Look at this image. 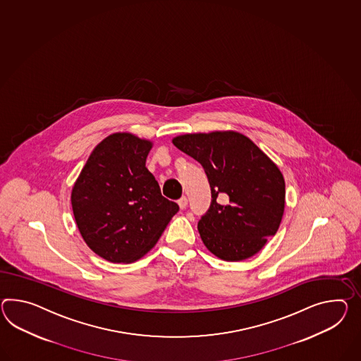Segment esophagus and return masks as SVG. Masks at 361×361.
Instances as JSON below:
<instances>
[{
    "mask_svg": "<svg viewBox=\"0 0 361 361\" xmlns=\"http://www.w3.org/2000/svg\"><path fill=\"white\" fill-rule=\"evenodd\" d=\"M177 203H178L180 209H181V210H184L185 207H186V204H188V198L184 195V197H181V198L177 201Z\"/></svg>",
    "mask_w": 361,
    "mask_h": 361,
    "instance_id": "1",
    "label": "esophagus"
}]
</instances>
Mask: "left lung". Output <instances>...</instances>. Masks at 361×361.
<instances>
[{"label":"left lung","mask_w":361,"mask_h":361,"mask_svg":"<svg viewBox=\"0 0 361 361\" xmlns=\"http://www.w3.org/2000/svg\"><path fill=\"white\" fill-rule=\"evenodd\" d=\"M201 163L212 204L198 221L203 244L224 261L258 253L281 226L286 184L279 168L238 132L194 133L172 140Z\"/></svg>","instance_id":"obj_1"}]
</instances>
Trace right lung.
Wrapping results in <instances>:
<instances>
[{
    "label": "right lung",
    "mask_w": 361,
    "mask_h": 361,
    "mask_svg": "<svg viewBox=\"0 0 361 361\" xmlns=\"http://www.w3.org/2000/svg\"><path fill=\"white\" fill-rule=\"evenodd\" d=\"M152 142L130 133L108 135L92 149L71 190V207L88 247L114 264L149 252L178 212L146 168Z\"/></svg>",
    "instance_id": "add662e5"
}]
</instances>
